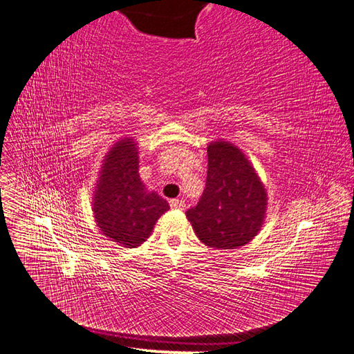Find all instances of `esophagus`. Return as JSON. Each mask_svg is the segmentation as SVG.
I'll use <instances>...</instances> for the list:
<instances>
[{"label":"esophagus","instance_id":"34e87169","mask_svg":"<svg viewBox=\"0 0 354 354\" xmlns=\"http://www.w3.org/2000/svg\"><path fill=\"white\" fill-rule=\"evenodd\" d=\"M169 205H171V208H176V209H185L186 203H185V201H181V199H171Z\"/></svg>","mask_w":354,"mask_h":354}]
</instances>
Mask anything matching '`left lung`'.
Segmentation results:
<instances>
[{
  "mask_svg": "<svg viewBox=\"0 0 354 354\" xmlns=\"http://www.w3.org/2000/svg\"><path fill=\"white\" fill-rule=\"evenodd\" d=\"M267 192L241 149L217 140L208 146V174L203 194L186 217L201 242L234 250L260 232Z\"/></svg>",
  "mask_w": 354,
  "mask_h": 354,
  "instance_id": "obj_1",
  "label": "left lung"
}]
</instances>
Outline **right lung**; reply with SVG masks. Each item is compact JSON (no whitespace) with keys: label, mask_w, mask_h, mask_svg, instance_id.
Returning <instances> with one entry per match:
<instances>
[{"label":"right lung","mask_w":354,"mask_h":354,"mask_svg":"<svg viewBox=\"0 0 354 354\" xmlns=\"http://www.w3.org/2000/svg\"><path fill=\"white\" fill-rule=\"evenodd\" d=\"M94 218L102 233L127 248L142 245L168 202L147 192L138 176V152L133 138H122L103 159L94 192Z\"/></svg>","instance_id":"right-lung-1"}]
</instances>
